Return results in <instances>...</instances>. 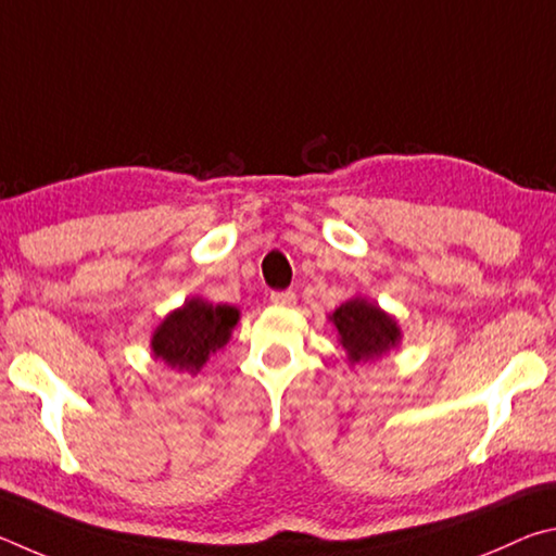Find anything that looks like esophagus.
<instances>
[{"label":"esophagus","mask_w":556,"mask_h":556,"mask_svg":"<svg viewBox=\"0 0 556 556\" xmlns=\"http://www.w3.org/2000/svg\"><path fill=\"white\" fill-rule=\"evenodd\" d=\"M270 303L280 307H290L295 305V293L293 290H276V293H270Z\"/></svg>","instance_id":"34e87169"}]
</instances>
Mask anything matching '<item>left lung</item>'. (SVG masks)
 <instances>
[{
    "label": "left lung",
    "instance_id": "8db88e82",
    "mask_svg": "<svg viewBox=\"0 0 556 556\" xmlns=\"http://www.w3.org/2000/svg\"><path fill=\"white\" fill-rule=\"evenodd\" d=\"M329 319L334 323L339 342L352 364L381 358L401 342V327L395 319L362 295L339 305Z\"/></svg>",
    "mask_w": 556,
    "mask_h": 556
}]
</instances>
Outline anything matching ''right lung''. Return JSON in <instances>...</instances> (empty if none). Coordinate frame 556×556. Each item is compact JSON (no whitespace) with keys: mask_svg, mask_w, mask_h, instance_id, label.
Masks as SVG:
<instances>
[{"mask_svg":"<svg viewBox=\"0 0 556 556\" xmlns=\"http://www.w3.org/2000/svg\"><path fill=\"white\" fill-rule=\"evenodd\" d=\"M239 323V309L231 305H212L202 298L185 300V305L155 327L151 337L153 358L178 371L198 374L210 354L229 342L231 329Z\"/></svg>","mask_w":556,"mask_h":556,"instance_id":"obj_1","label":"right lung"}]
</instances>
